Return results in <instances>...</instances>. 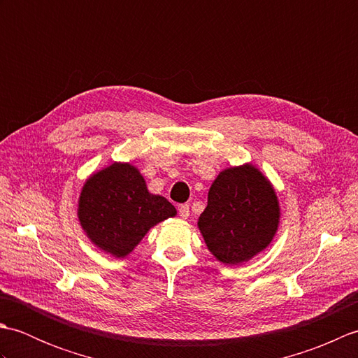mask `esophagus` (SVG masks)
Segmentation results:
<instances>
[{"mask_svg": "<svg viewBox=\"0 0 358 358\" xmlns=\"http://www.w3.org/2000/svg\"><path fill=\"white\" fill-rule=\"evenodd\" d=\"M178 214L181 218L186 220L189 217V204H181V206H178Z\"/></svg>", "mask_w": 358, "mask_h": 358, "instance_id": "34e87169", "label": "esophagus"}]
</instances>
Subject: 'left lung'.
Instances as JSON below:
<instances>
[{
    "instance_id": "obj_1",
    "label": "left lung",
    "mask_w": 358,
    "mask_h": 358,
    "mask_svg": "<svg viewBox=\"0 0 358 358\" xmlns=\"http://www.w3.org/2000/svg\"><path fill=\"white\" fill-rule=\"evenodd\" d=\"M280 224L275 189L254 164L227 167L208 194L199 229L223 264L249 262L271 245Z\"/></svg>"
}]
</instances>
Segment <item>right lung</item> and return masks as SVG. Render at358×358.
<instances>
[{"label":"right lung","instance_id":"1","mask_svg":"<svg viewBox=\"0 0 358 358\" xmlns=\"http://www.w3.org/2000/svg\"><path fill=\"white\" fill-rule=\"evenodd\" d=\"M175 215L172 203L150 194L131 163L115 162L90 175L78 200V220L87 238L115 258L131 254L150 227Z\"/></svg>","mask_w":358,"mask_h":358}]
</instances>
